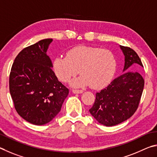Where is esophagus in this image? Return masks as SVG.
<instances>
[{"mask_svg":"<svg viewBox=\"0 0 157 157\" xmlns=\"http://www.w3.org/2000/svg\"><path fill=\"white\" fill-rule=\"evenodd\" d=\"M72 92L74 93V94H81V93L83 92V90H76V89H73L72 90Z\"/></svg>","mask_w":157,"mask_h":157,"instance_id":"obj_1","label":"esophagus"}]
</instances>
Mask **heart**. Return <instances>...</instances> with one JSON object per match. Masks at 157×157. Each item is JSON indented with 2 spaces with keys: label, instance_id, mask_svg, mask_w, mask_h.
I'll list each match as a JSON object with an SVG mask.
<instances>
[{
  "label": "heart",
  "instance_id": "obj_1",
  "mask_svg": "<svg viewBox=\"0 0 157 157\" xmlns=\"http://www.w3.org/2000/svg\"><path fill=\"white\" fill-rule=\"evenodd\" d=\"M117 60L108 49L86 45L68 50L66 56H58L53 61V70L60 81L66 83L78 74L82 75L71 82L73 86L90 85L101 88L108 85L114 76Z\"/></svg>",
  "mask_w": 157,
  "mask_h": 157
}]
</instances>
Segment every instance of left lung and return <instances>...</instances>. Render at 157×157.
Segmentation results:
<instances>
[{"label":"left lung","instance_id":"left-lung-1","mask_svg":"<svg viewBox=\"0 0 157 157\" xmlns=\"http://www.w3.org/2000/svg\"><path fill=\"white\" fill-rule=\"evenodd\" d=\"M125 56L123 71L133 66L144 67L136 52L120 45ZM144 79L138 72L125 71L109 86L96 94L90 114L101 124L114 126L125 121L134 114L144 90Z\"/></svg>","mask_w":157,"mask_h":157}]
</instances>
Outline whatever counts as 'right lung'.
Returning <instances> with one entry per match:
<instances>
[{"label":"right lung","mask_w":157,"mask_h":157,"mask_svg":"<svg viewBox=\"0 0 157 157\" xmlns=\"http://www.w3.org/2000/svg\"><path fill=\"white\" fill-rule=\"evenodd\" d=\"M52 38L24 48L13 61L10 92L14 108L27 122L45 125L60 111L69 90L58 80L47 55Z\"/></svg>","instance_id":"right-lung-1"}]
</instances>
